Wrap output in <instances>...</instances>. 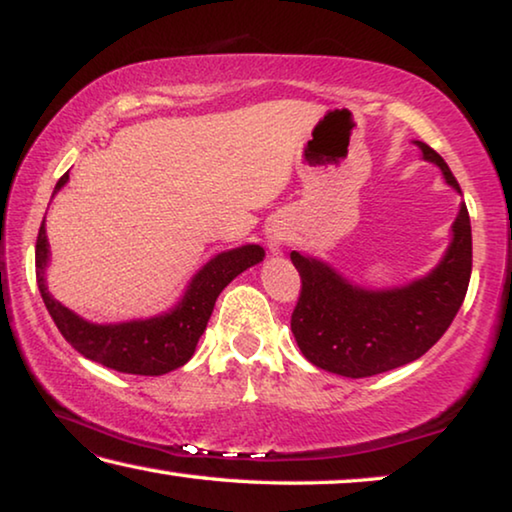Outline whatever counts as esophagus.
Masks as SVG:
<instances>
[{"mask_svg": "<svg viewBox=\"0 0 512 512\" xmlns=\"http://www.w3.org/2000/svg\"><path fill=\"white\" fill-rule=\"evenodd\" d=\"M283 242H286V231L279 229V226H272V229L267 231V245H270L272 254H281Z\"/></svg>", "mask_w": 512, "mask_h": 512, "instance_id": "1", "label": "esophagus"}]
</instances>
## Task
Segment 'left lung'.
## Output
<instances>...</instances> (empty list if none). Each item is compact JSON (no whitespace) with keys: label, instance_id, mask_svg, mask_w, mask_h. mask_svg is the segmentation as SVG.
Here are the masks:
<instances>
[{"label":"left lung","instance_id":"1","mask_svg":"<svg viewBox=\"0 0 512 512\" xmlns=\"http://www.w3.org/2000/svg\"><path fill=\"white\" fill-rule=\"evenodd\" d=\"M460 192V185L428 144L416 141ZM290 261L302 279L290 329L302 355L322 371L343 377H371L405 366L435 345L465 302L471 277V222L462 203L453 240L428 277L403 288L366 290L352 286L332 267L293 251Z\"/></svg>","mask_w":512,"mask_h":512}]
</instances>
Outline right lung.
<instances>
[{
    "label": "right lung",
    "instance_id": "right-lung-1",
    "mask_svg": "<svg viewBox=\"0 0 512 512\" xmlns=\"http://www.w3.org/2000/svg\"><path fill=\"white\" fill-rule=\"evenodd\" d=\"M66 180L68 174L61 176L54 192L61 190ZM263 256L265 251L258 245L224 251L196 272L183 300L164 316L119 322V325H93L47 293L45 265L50 258V242H47L43 219L36 240V281L54 325L80 355L119 373L164 375L192 359L219 293L240 272L261 263Z\"/></svg>",
    "mask_w": 512,
    "mask_h": 512
}]
</instances>
